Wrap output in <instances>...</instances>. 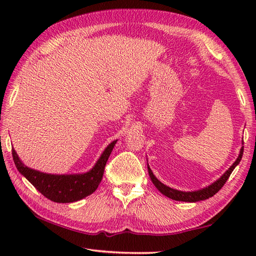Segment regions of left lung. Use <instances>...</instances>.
Segmentation results:
<instances>
[{"label":"left lung","mask_w":256,"mask_h":256,"mask_svg":"<svg viewBox=\"0 0 256 256\" xmlns=\"http://www.w3.org/2000/svg\"><path fill=\"white\" fill-rule=\"evenodd\" d=\"M243 150H244V148H241L240 155H238L236 160L233 162V165L218 179V180L214 182V184H211L208 187L197 190V192H180V190H176V189H172L170 187H167L166 184L160 182L158 179L154 176L153 172L150 170V166L148 165V174H150L152 182H153V184H155V187L158 189L162 194H165L166 197L170 198L172 200H176V201H184V202H197V201L206 200V199L212 197V196H214L222 187H224V184L226 182L228 179H229L233 170H234L236 166L241 162L242 155H243Z\"/></svg>","instance_id":"8db88e82"}]
</instances>
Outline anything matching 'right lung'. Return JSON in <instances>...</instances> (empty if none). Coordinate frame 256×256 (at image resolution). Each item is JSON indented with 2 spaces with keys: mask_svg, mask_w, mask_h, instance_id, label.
<instances>
[{
  "mask_svg": "<svg viewBox=\"0 0 256 256\" xmlns=\"http://www.w3.org/2000/svg\"><path fill=\"white\" fill-rule=\"evenodd\" d=\"M116 143V140H113L108 144L91 170L78 175H52L40 172L25 166L18 158L15 150H12V155L18 170L42 196L55 202L68 204L84 199L96 192L102 180L108 158Z\"/></svg>",
  "mask_w": 256,
  "mask_h": 256,
  "instance_id": "obj_1",
  "label": "right lung"
}]
</instances>
